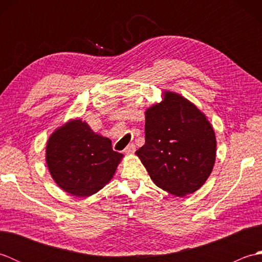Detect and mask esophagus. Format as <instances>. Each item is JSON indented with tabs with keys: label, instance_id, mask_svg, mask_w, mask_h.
Listing matches in <instances>:
<instances>
[{
	"label": "esophagus",
	"instance_id": "34e87169",
	"mask_svg": "<svg viewBox=\"0 0 262 262\" xmlns=\"http://www.w3.org/2000/svg\"><path fill=\"white\" fill-rule=\"evenodd\" d=\"M136 151V146L134 145V144H129V145H128L125 149H124V152L126 153V154H132V153H134Z\"/></svg>",
	"mask_w": 262,
	"mask_h": 262
}]
</instances>
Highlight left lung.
Returning a JSON list of instances; mask_svg holds the SVG:
<instances>
[{"label": "left lung", "mask_w": 262, "mask_h": 262, "mask_svg": "<svg viewBox=\"0 0 262 262\" xmlns=\"http://www.w3.org/2000/svg\"><path fill=\"white\" fill-rule=\"evenodd\" d=\"M158 187L186 196L202 187L214 168L216 138L204 114L187 99L166 91L145 113V144L138 148Z\"/></svg>", "instance_id": "1"}]
</instances>
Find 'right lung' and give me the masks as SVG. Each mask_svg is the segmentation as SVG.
I'll return each instance as SVG.
<instances>
[{
	"label": "right lung",
	"mask_w": 262,
	"mask_h": 262,
	"mask_svg": "<svg viewBox=\"0 0 262 262\" xmlns=\"http://www.w3.org/2000/svg\"><path fill=\"white\" fill-rule=\"evenodd\" d=\"M122 154L86 122L71 120L49 137L46 162L53 179L73 196L88 197L113 178Z\"/></svg>",
	"instance_id": "obj_1"
}]
</instances>
